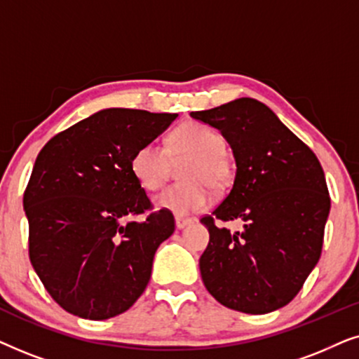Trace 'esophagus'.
Returning <instances> with one entry per match:
<instances>
[{"instance_id":"34e87169","label":"esophagus","mask_w":359,"mask_h":359,"mask_svg":"<svg viewBox=\"0 0 359 359\" xmlns=\"http://www.w3.org/2000/svg\"><path fill=\"white\" fill-rule=\"evenodd\" d=\"M189 224H193V219H189V217H181V215H178V217H176V227H178V229L188 227Z\"/></svg>"}]
</instances>
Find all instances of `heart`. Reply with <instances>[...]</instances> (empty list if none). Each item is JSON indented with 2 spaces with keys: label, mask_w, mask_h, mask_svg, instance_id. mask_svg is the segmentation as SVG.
<instances>
[{
  "label": "heart",
  "mask_w": 359,
  "mask_h": 359,
  "mask_svg": "<svg viewBox=\"0 0 359 359\" xmlns=\"http://www.w3.org/2000/svg\"><path fill=\"white\" fill-rule=\"evenodd\" d=\"M188 161L181 166V181L170 186L156 205L175 214H191L208 208L210 186L222 189L232 176V165L225 154V140L220 132L203 122L189 121L171 132L168 145L151 140L140 145L132 155L130 170L147 191H158L168 180L171 160Z\"/></svg>",
  "instance_id": "b5f03b06"
}]
</instances>
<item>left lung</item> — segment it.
I'll return each mask as SVG.
<instances>
[{
  "instance_id": "left-lung-1",
  "label": "left lung",
  "mask_w": 359,
  "mask_h": 359,
  "mask_svg": "<svg viewBox=\"0 0 359 359\" xmlns=\"http://www.w3.org/2000/svg\"><path fill=\"white\" fill-rule=\"evenodd\" d=\"M191 117L222 132L237 163L232 189L201 219L209 230L199 259L204 286L233 311L281 309L297 296L322 253L330 196L320 161L252 97ZM215 219H240L244 230L230 233Z\"/></svg>"
}]
</instances>
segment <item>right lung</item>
<instances>
[{"mask_svg": "<svg viewBox=\"0 0 359 359\" xmlns=\"http://www.w3.org/2000/svg\"><path fill=\"white\" fill-rule=\"evenodd\" d=\"M176 117L112 107L53 135L37 155L22 199L29 258L53 301L73 316L116 317L145 291L175 217L154 210L130 160ZM144 213L142 223L130 219Z\"/></svg>", "mask_w": 359, "mask_h": 359, "instance_id": "obj_1", "label": "right lung"}]
</instances>
